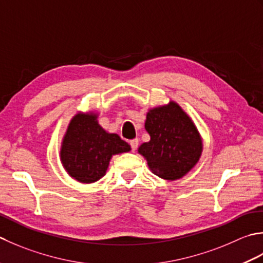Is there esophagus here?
Wrapping results in <instances>:
<instances>
[{
  "label": "esophagus",
  "instance_id": "1",
  "mask_svg": "<svg viewBox=\"0 0 263 263\" xmlns=\"http://www.w3.org/2000/svg\"><path fill=\"white\" fill-rule=\"evenodd\" d=\"M130 146H132L133 151H135V149H136L137 146H138V139H137V138L132 139V141H130Z\"/></svg>",
  "mask_w": 263,
  "mask_h": 263
}]
</instances>
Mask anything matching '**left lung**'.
<instances>
[{"instance_id":"8db88e82","label":"left lung","mask_w":263,"mask_h":263,"mask_svg":"<svg viewBox=\"0 0 263 263\" xmlns=\"http://www.w3.org/2000/svg\"><path fill=\"white\" fill-rule=\"evenodd\" d=\"M145 129L151 138L137 151L160 178L179 179L200 161L203 152L201 134L177 102L169 101L149 109Z\"/></svg>"}]
</instances>
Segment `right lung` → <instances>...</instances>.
Segmentation results:
<instances>
[{
    "label": "right lung",
    "mask_w": 263,
    "mask_h": 263,
    "mask_svg": "<svg viewBox=\"0 0 263 263\" xmlns=\"http://www.w3.org/2000/svg\"><path fill=\"white\" fill-rule=\"evenodd\" d=\"M98 118V112L78 111L69 122L61 142L59 155L62 167L82 184L100 180L114 155L132 149L119 135L102 128Z\"/></svg>",
    "instance_id": "obj_1"
}]
</instances>
